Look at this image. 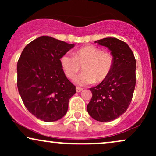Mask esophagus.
Returning <instances> with one entry per match:
<instances>
[{"instance_id":"esophagus-1","label":"esophagus","mask_w":156,"mask_h":156,"mask_svg":"<svg viewBox=\"0 0 156 156\" xmlns=\"http://www.w3.org/2000/svg\"><path fill=\"white\" fill-rule=\"evenodd\" d=\"M82 90H83V89L82 88H80V87H76V92H80Z\"/></svg>"}]
</instances>
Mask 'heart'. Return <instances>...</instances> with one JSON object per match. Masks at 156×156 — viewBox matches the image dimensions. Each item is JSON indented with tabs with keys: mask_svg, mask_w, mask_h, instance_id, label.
I'll list each match as a JSON object with an SVG mask.
<instances>
[{
	"mask_svg": "<svg viewBox=\"0 0 156 156\" xmlns=\"http://www.w3.org/2000/svg\"><path fill=\"white\" fill-rule=\"evenodd\" d=\"M60 63L68 78H74L82 67L83 72L75 78L78 85H87L106 79L114 65V56L94 45H87L78 49L75 55L69 53L61 57Z\"/></svg>",
	"mask_w": 156,
	"mask_h": 156,
	"instance_id": "1",
	"label": "heart"
}]
</instances>
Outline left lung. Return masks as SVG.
<instances>
[{
	"label": "left lung",
	"instance_id": "left-lung-1",
	"mask_svg": "<svg viewBox=\"0 0 156 156\" xmlns=\"http://www.w3.org/2000/svg\"><path fill=\"white\" fill-rule=\"evenodd\" d=\"M94 42L108 48L114 56V65L106 79L89 89L92 97L87 108L93 119L105 122L117 119L129 106L136 86V62L123 41L108 37Z\"/></svg>",
	"mask_w": 156,
	"mask_h": 156
}]
</instances>
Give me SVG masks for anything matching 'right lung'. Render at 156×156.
<instances>
[{"label": "right lung", "mask_w": 156, "mask_h": 156, "mask_svg": "<svg viewBox=\"0 0 156 156\" xmlns=\"http://www.w3.org/2000/svg\"><path fill=\"white\" fill-rule=\"evenodd\" d=\"M74 46L42 36L23 49L17 62V88L25 106L37 119L54 122L67 113L76 87L64 74L60 58Z\"/></svg>", "instance_id": "obj_1"}]
</instances>
